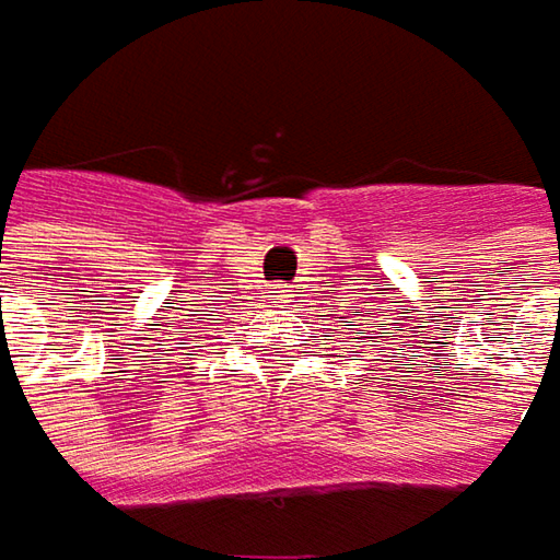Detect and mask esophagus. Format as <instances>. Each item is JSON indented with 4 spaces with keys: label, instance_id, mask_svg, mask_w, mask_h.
Returning <instances> with one entry per match:
<instances>
[{
    "label": "esophagus",
    "instance_id": "obj_1",
    "mask_svg": "<svg viewBox=\"0 0 560 560\" xmlns=\"http://www.w3.org/2000/svg\"><path fill=\"white\" fill-rule=\"evenodd\" d=\"M277 293H280V296H283V300H287V293H290V290H283V287H280V290H277Z\"/></svg>",
    "mask_w": 560,
    "mask_h": 560
}]
</instances>
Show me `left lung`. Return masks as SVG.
Returning a JSON list of instances; mask_svg holds the SVG:
<instances>
[{
  "instance_id": "left-lung-1",
  "label": "left lung",
  "mask_w": 560,
  "mask_h": 560,
  "mask_svg": "<svg viewBox=\"0 0 560 560\" xmlns=\"http://www.w3.org/2000/svg\"><path fill=\"white\" fill-rule=\"evenodd\" d=\"M361 335H364V331H361Z\"/></svg>"
}]
</instances>
